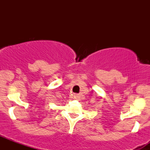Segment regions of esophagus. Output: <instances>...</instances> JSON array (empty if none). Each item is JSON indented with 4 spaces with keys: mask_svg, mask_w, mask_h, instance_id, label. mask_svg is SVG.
<instances>
[{
    "mask_svg": "<svg viewBox=\"0 0 150 150\" xmlns=\"http://www.w3.org/2000/svg\"><path fill=\"white\" fill-rule=\"evenodd\" d=\"M74 98L75 99H79L80 98V96L79 94H74Z\"/></svg>",
    "mask_w": 150,
    "mask_h": 150,
    "instance_id": "esophagus-1",
    "label": "esophagus"
}]
</instances>
